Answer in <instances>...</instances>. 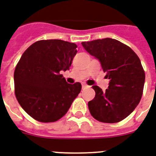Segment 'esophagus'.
<instances>
[{"mask_svg":"<svg viewBox=\"0 0 156 156\" xmlns=\"http://www.w3.org/2000/svg\"><path fill=\"white\" fill-rule=\"evenodd\" d=\"M82 87H83V89H85V88L88 87V86L87 85V84H85V83H83V85H82Z\"/></svg>","mask_w":156,"mask_h":156,"instance_id":"esophagus-1","label":"esophagus"}]
</instances>
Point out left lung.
I'll return each mask as SVG.
<instances>
[{"label": "left lung", "mask_w": 156, "mask_h": 156, "mask_svg": "<svg viewBox=\"0 0 156 156\" xmlns=\"http://www.w3.org/2000/svg\"><path fill=\"white\" fill-rule=\"evenodd\" d=\"M88 53L100 61L105 78V91L93 86L95 96L88 102L91 116L104 123H116L129 115L143 95L145 73L137 54L127 45L111 38L82 43Z\"/></svg>", "instance_id": "left-lung-1"}]
</instances>
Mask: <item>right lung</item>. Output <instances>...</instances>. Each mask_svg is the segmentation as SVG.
Wrapping results in <instances>:
<instances>
[{
  "label": "right lung",
  "mask_w": 156,
  "mask_h": 156,
  "mask_svg": "<svg viewBox=\"0 0 156 156\" xmlns=\"http://www.w3.org/2000/svg\"><path fill=\"white\" fill-rule=\"evenodd\" d=\"M76 48L75 44L64 40H40L21 56L13 75L15 95L36 121H58L80 93V83L69 84L61 74L69 69Z\"/></svg>",
  "instance_id": "right-lung-1"
}]
</instances>
